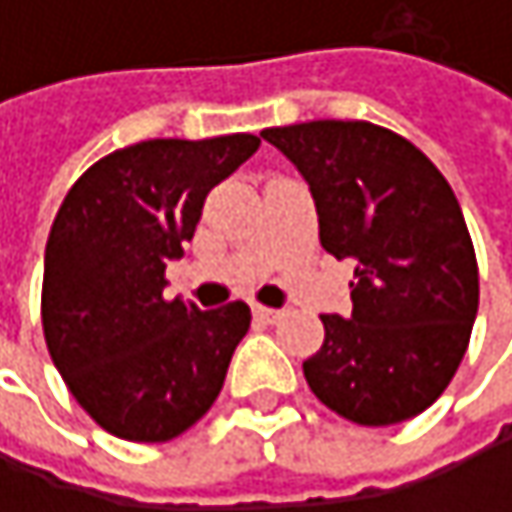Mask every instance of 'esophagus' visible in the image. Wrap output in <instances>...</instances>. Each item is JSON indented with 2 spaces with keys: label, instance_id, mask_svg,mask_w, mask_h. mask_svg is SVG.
Here are the masks:
<instances>
[{
  "label": "esophagus",
  "instance_id": "esophagus-1",
  "mask_svg": "<svg viewBox=\"0 0 512 512\" xmlns=\"http://www.w3.org/2000/svg\"><path fill=\"white\" fill-rule=\"evenodd\" d=\"M252 314H255V320H260V323H278V320L284 317V311H278V308H266V305H255V308H252Z\"/></svg>",
  "mask_w": 512,
  "mask_h": 512
}]
</instances>
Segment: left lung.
Wrapping results in <instances>:
<instances>
[{
  "mask_svg": "<svg viewBox=\"0 0 512 512\" xmlns=\"http://www.w3.org/2000/svg\"><path fill=\"white\" fill-rule=\"evenodd\" d=\"M305 177L320 246L356 260L353 314H323L326 341L302 370L341 418L388 427L439 400L477 317V260L460 201L403 136L367 121L260 133Z\"/></svg>",
  "mask_w": 512,
  "mask_h": 512,
  "instance_id": "1",
  "label": "left lung"
}]
</instances>
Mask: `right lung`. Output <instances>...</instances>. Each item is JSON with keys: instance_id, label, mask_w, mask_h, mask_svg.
<instances>
[{"instance_id": "right-lung-1", "label": "right lung", "mask_w": 512, "mask_h": 512, "mask_svg": "<svg viewBox=\"0 0 512 512\" xmlns=\"http://www.w3.org/2000/svg\"><path fill=\"white\" fill-rule=\"evenodd\" d=\"M257 148L252 133L139 142L94 162L64 195L44 255V338L106 433L168 442L219 397L252 311L168 302L165 266L183 257L207 192Z\"/></svg>"}]
</instances>
